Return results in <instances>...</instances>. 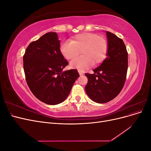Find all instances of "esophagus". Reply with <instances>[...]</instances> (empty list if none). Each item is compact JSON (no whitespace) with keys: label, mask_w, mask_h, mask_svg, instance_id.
<instances>
[{"label":"esophagus","mask_w":151,"mask_h":151,"mask_svg":"<svg viewBox=\"0 0 151 151\" xmlns=\"http://www.w3.org/2000/svg\"><path fill=\"white\" fill-rule=\"evenodd\" d=\"M78 72H79V75H80V76H83V75H84V72H82V71H81V70H79Z\"/></svg>","instance_id":"esophagus-1"}]
</instances>
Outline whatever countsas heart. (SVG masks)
<instances>
[{"instance_id":"1","label":"heart","mask_w":151,"mask_h":151,"mask_svg":"<svg viewBox=\"0 0 151 151\" xmlns=\"http://www.w3.org/2000/svg\"><path fill=\"white\" fill-rule=\"evenodd\" d=\"M60 50L67 60L74 58L81 53L83 55L77 57L70 62L73 68L84 70L94 63L102 62L108 51L107 41L101 36L91 33L77 35L70 42L62 43Z\"/></svg>"}]
</instances>
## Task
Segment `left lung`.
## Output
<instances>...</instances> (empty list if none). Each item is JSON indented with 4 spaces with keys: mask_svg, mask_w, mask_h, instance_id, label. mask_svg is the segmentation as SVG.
Returning <instances> with one entry per match:
<instances>
[{
    "mask_svg": "<svg viewBox=\"0 0 151 151\" xmlns=\"http://www.w3.org/2000/svg\"><path fill=\"white\" fill-rule=\"evenodd\" d=\"M106 58L94 74H85L88 82L85 90L93 101L105 103L116 98L125 83L128 69V53L123 41L106 31Z\"/></svg>",
    "mask_w": 151,
    "mask_h": 151,
    "instance_id": "left-lung-1",
    "label": "left lung"
}]
</instances>
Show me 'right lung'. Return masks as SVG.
Here are the masks:
<instances>
[{
  "label": "right lung",
  "instance_id": "add662e5",
  "mask_svg": "<svg viewBox=\"0 0 151 151\" xmlns=\"http://www.w3.org/2000/svg\"><path fill=\"white\" fill-rule=\"evenodd\" d=\"M68 64L55 32L45 34L28 45L23 56L24 71L27 84L36 98L51 105L64 101L79 77L76 69L62 71Z\"/></svg>",
  "mask_w": 151,
  "mask_h": 151
}]
</instances>
